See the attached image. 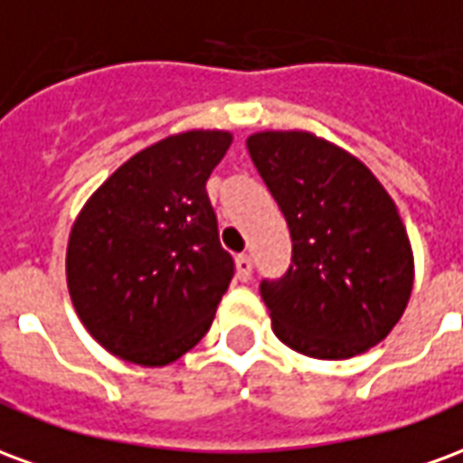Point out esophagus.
<instances>
[{
    "instance_id": "1",
    "label": "esophagus",
    "mask_w": 463,
    "mask_h": 463,
    "mask_svg": "<svg viewBox=\"0 0 463 463\" xmlns=\"http://www.w3.org/2000/svg\"><path fill=\"white\" fill-rule=\"evenodd\" d=\"M235 275H238V280L241 282H248L250 280V275H252V260H250V255H238L235 258Z\"/></svg>"
}]
</instances>
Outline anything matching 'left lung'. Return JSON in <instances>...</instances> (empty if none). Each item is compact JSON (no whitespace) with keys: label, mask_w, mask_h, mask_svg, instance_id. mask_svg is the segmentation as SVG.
Returning a JSON list of instances; mask_svg holds the SVG:
<instances>
[{"label":"left lung","mask_w":463,"mask_h":463,"mask_svg":"<svg viewBox=\"0 0 463 463\" xmlns=\"http://www.w3.org/2000/svg\"><path fill=\"white\" fill-rule=\"evenodd\" d=\"M245 143L292 238L290 270L260 285L272 332L312 359L379 345L414 285V252L392 195L357 156L310 131H258Z\"/></svg>","instance_id":"1"}]
</instances>
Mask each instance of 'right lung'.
<instances>
[{"label":"right lung","instance_id":"right-lung-1","mask_svg":"<svg viewBox=\"0 0 463 463\" xmlns=\"http://www.w3.org/2000/svg\"><path fill=\"white\" fill-rule=\"evenodd\" d=\"M231 131H183L151 143L106 178L76 215L66 285L106 352L165 367L203 340L232 278L205 181Z\"/></svg>","mask_w":463,"mask_h":463}]
</instances>
